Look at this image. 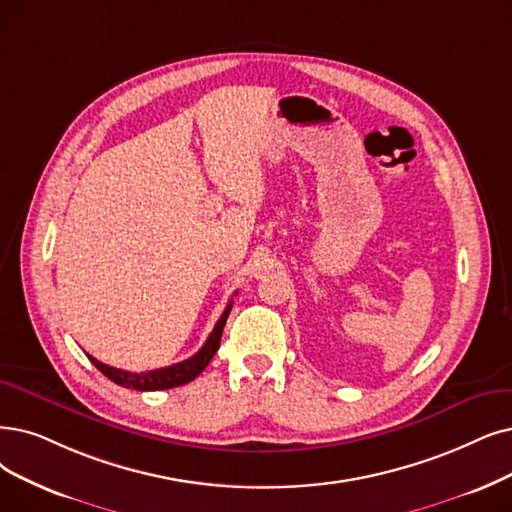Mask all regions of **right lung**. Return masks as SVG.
I'll list each match as a JSON object with an SVG mask.
<instances>
[{"label":"right lung","instance_id":"add662e5","mask_svg":"<svg viewBox=\"0 0 512 512\" xmlns=\"http://www.w3.org/2000/svg\"><path fill=\"white\" fill-rule=\"evenodd\" d=\"M233 302L229 300L227 309L220 315V319L216 321L212 334L208 336L206 344L191 357L180 363L168 365V367H159V370H151V372H142V374H132V372H124L117 370V367L100 363L98 359H94L92 355H88V359L98 367V370L105 374L109 380H113L119 386L126 388H136V391H163V388H174V386H182L191 380H195L203 370H206L208 363L212 361V357L216 355L218 346H220V336L224 330V323H227V317L231 313Z\"/></svg>","mask_w":512,"mask_h":512}]
</instances>
